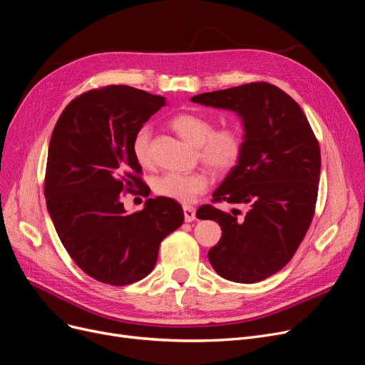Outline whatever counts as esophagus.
Here are the masks:
<instances>
[{"label":"esophagus","instance_id":"34e87169","mask_svg":"<svg viewBox=\"0 0 365 365\" xmlns=\"http://www.w3.org/2000/svg\"><path fill=\"white\" fill-rule=\"evenodd\" d=\"M183 215L186 222H192L195 219V209L192 205H183Z\"/></svg>","mask_w":365,"mask_h":365}]
</instances>
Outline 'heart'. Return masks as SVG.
Returning <instances> with one entry per match:
<instances>
[{
  "instance_id": "heart-1",
  "label": "heart",
  "mask_w": 365,
  "mask_h": 365,
  "mask_svg": "<svg viewBox=\"0 0 365 365\" xmlns=\"http://www.w3.org/2000/svg\"><path fill=\"white\" fill-rule=\"evenodd\" d=\"M183 140L198 148L201 161L216 173H227L237 165L243 153V134L235 126L215 130V122L201 113H179L170 122ZM134 160L141 165L150 164V128L141 126L133 138ZM209 186L204 171L164 173L153 182V191L165 198L187 204Z\"/></svg>"
}]
</instances>
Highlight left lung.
<instances>
[{
	"mask_svg": "<svg viewBox=\"0 0 365 365\" xmlns=\"http://www.w3.org/2000/svg\"><path fill=\"white\" fill-rule=\"evenodd\" d=\"M192 103L231 110L243 122L240 161L213 192V202L245 207L225 213L201 205L222 237L209 250L215 272L237 283L261 282L287 265L310 227L321 174V149L301 107L274 85L246 83L204 92Z\"/></svg>",
	"mask_w": 365,
	"mask_h": 365,
	"instance_id": "obj_1",
	"label": "left lung"
}]
</instances>
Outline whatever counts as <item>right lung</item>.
Segmentation results:
<instances>
[{"label": "right lung", "instance_id": "1", "mask_svg": "<svg viewBox=\"0 0 365 365\" xmlns=\"http://www.w3.org/2000/svg\"><path fill=\"white\" fill-rule=\"evenodd\" d=\"M165 98L125 85L92 89L61 113L49 145L44 197L71 259L95 280L123 287L146 277L165 237L183 224L182 205L149 198L128 215L123 192L148 194L133 138Z\"/></svg>", "mask_w": 365, "mask_h": 365}]
</instances>
